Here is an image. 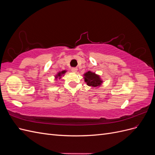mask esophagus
Masks as SVG:
<instances>
[{
  "instance_id": "esophagus-1",
  "label": "esophagus",
  "mask_w": 155,
  "mask_h": 155,
  "mask_svg": "<svg viewBox=\"0 0 155 155\" xmlns=\"http://www.w3.org/2000/svg\"><path fill=\"white\" fill-rule=\"evenodd\" d=\"M71 71L72 72H76L78 71V68H71Z\"/></svg>"
}]
</instances>
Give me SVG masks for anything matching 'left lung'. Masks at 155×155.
Wrapping results in <instances>:
<instances>
[{
    "label": "left lung",
    "instance_id": "8db88e82",
    "mask_svg": "<svg viewBox=\"0 0 155 155\" xmlns=\"http://www.w3.org/2000/svg\"><path fill=\"white\" fill-rule=\"evenodd\" d=\"M84 79L87 85L92 87L96 88L100 87L103 83L99 75L91 71H88L84 74Z\"/></svg>",
    "mask_w": 155,
    "mask_h": 155
}]
</instances>
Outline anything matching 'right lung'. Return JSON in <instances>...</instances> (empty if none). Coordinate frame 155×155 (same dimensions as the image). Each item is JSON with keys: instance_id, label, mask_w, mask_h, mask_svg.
I'll return each mask as SVG.
<instances>
[{"instance_id": "right-lung-1", "label": "right lung", "mask_w": 155, "mask_h": 155, "mask_svg": "<svg viewBox=\"0 0 155 155\" xmlns=\"http://www.w3.org/2000/svg\"><path fill=\"white\" fill-rule=\"evenodd\" d=\"M66 72H67L66 70H63V71H61V72H58V74L55 76V78L57 79V78H59V79H60L61 78L62 76H64V74L65 73H66Z\"/></svg>"}]
</instances>
